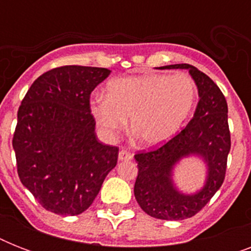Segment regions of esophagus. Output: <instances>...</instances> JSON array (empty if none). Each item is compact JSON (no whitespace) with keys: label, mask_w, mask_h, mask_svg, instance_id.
Masks as SVG:
<instances>
[{"label":"esophagus","mask_w":251,"mask_h":251,"mask_svg":"<svg viewBox=\"0 0 251 251\" xmlns=\"http://www.w3.org/2000/svg\"><path fill=\"white\" fill-rule=\"evenodd\" d=\"M118 159L121 161H129L133 159V153L129 152L127 150H121V151L118 152Z\"/></svg>","instance_id":"34e87169"}]
</instances>
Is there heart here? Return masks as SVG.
<instances>
[{
  "instance_id": "heart-1",
  "label": "heart",
  "mask_w": 251,
  "mask_h": 251,
  "mask_svg": "<svg viewBox=\"0 0 251 251\" xmlns=\"http://www.w3.org/2000/svg\"><path fill=\"white\" fill-rule=\"evenodd\" d=\"M197 87L186 74H145L108 83L96 96L91 113L108 135L121 131L130 117L131 131L143 146L156 147L178 133L194 108Z\"/></svg>"
}]
</instances>
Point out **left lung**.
<instances>
[{
    "label": "left lung",
    "instance_id": "left-lung-1",
    "mask_svg": "<svg viewBox=\"0 0 251 251\" xmlns=\"http://www.w3.org/2000/svg\"><path fill=\"white\" fill-rule=\"evenodd\" d=\"M159 69H186L198 87L199 101L186 127L159 149L135 155L138 177L134 195L146 214L161 220H183L198 214L224 182L230 150L228 105L216 83L189 64ZM201 157L207 167L205 186L194 195L181 193L173 182V168L183 157Z\"/></svg>",
    "mask_w": 251,
    "mask_h": 251
}]
</instances>
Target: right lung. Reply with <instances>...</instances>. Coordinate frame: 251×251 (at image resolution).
<instances>
[{
    "label": "right lung",
    "instance_id": "obj_1",
    "mask_svg": "<svg viewBox=\"0 0 251 251\" xmlns=\"http://www.w3.org/2000/svg\"><path fill=\"white\" fill-rule=\"evenodd\" d=\"M110 74L69 65L40 75L18 109L13 138L18 176L45 210L82 214L116 164L118 149L95 134L90 95Z\"/></svg>",
    "mask_w": 251,
    "mask_h": 251
}]
</instances>
